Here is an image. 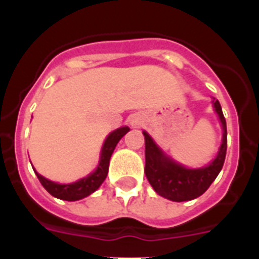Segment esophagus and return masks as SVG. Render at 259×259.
<instances>
[{
  "label": "esophagus",
  "instance_id": "esophagus-1",
  "mask_svg": "<svg viewBox=\"0 0 259 259\" xmlns=\"http://www.w3.org/2000/svg\"><path fill=\"white\" fill-rule=\"evenodd\" d=\"M131 124H132V127H139V125L141 124V119L139 118V116H136V118L132 119Z\"/></svg>",
  "mask_w": 259,
  "mask_h": 259
}]
</instances>
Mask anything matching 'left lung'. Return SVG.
<instances>
[{
    "label": "left lung",
    "mask_w": 259,
    "mask_h": 259,
    "mask_svg": "<svg viewBox=\"0 0 259 259\" xmlns=\"http://www.w3.org/2000/svg\"><path fill=\"white\" fill-rule=\"evenodd\" d=\"M223 127V140L214 161L202 168H185L163 154L149 135L145 137V175L154 191L167 200L183 202L200 197L221 172L227 152V125L219 101H212Z\"/></svg>",
    "instance_id": "left-lung-1"
}]
</instances>
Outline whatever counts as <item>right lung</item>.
I'll list each match as a JSON object with an SVG mask.
<instances>
[{
  "instance_id": "right-lung-1",
  "label": "right lung",
  "mask_w": 259,
  "mask_h": 259,
  "mask_svg": "<svg viewBox=\"0 0 259 259\" xmlns=\"http://www.w3.org/2000/svg\"><path fill=\"white\" fill-rule=\"evenodd\" d=\"M128 131H130V128L122 127L115 130V131L111 132V134L107 136L106 141H105L104 146H102L101 161H100L97 170L93 174H91L89 176H87V178H83V179H80L79 182H75L72 183V184H58V183L50 182V180L45 179L44 176H41L40 174L36 172L38 180H40L42 187H44L52 196L59 198V200L77 201L87 197V196H89V194L93 193L95 191H97L98 187H100V185L104 183V180L106 179L107 171H109L110 157L113 154L116 144L119 143V140H120Z\"/></svg>"
}]
</instances>
